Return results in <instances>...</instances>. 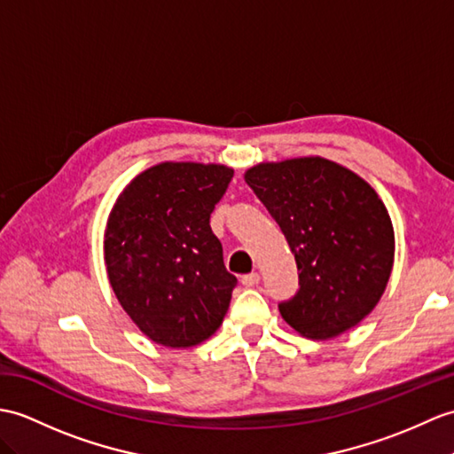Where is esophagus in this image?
<instances>
[{
	"mask_svg": "<svg viewBox=\"0 0 454 454\" xmlns=\"http://www.w3.org/2000/svg\"><path fill=\"white\" fill-rule=\"evenodd\" d=\"M259 280H261V277L257 275V272H249V275H244V277H241V284H244L246 288H253V286H257Z\"/></svg>",
	"mask_w": 454,
	"mask_h": 454,
	"instance_id": "esophagus-1",
	"label": "esophagus"
}]
</instances>
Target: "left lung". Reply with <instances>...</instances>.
<instances>
[{
	"instance_id": "8db88e82",
	"label": "left lung",
	"mask_w": 454,
	"mask_h": 454,
	"mask_svg": "<svg viewBox=\"0 0 454 454\" xmlns=\"http://www.w3.org/2000/svg\"><path fill=\"white\" fill-rule=\"evenodd\" d=\"M246 182L296 257L300 290L278 303L284 321L331 339L370 315L395 261L391 216L373 189L319 156L259 164Z\"/></svg>"
}]
</instances>
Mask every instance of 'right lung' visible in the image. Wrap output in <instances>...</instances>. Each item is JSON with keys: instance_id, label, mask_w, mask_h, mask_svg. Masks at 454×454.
<instances>
[{"instance_id": "add662e5", "label": "right lung", "mask_w": 454, "mask_h": 454, "mask_svg": "<svg viewBox=\"0 0 454 454\" xmlns=\"http://www.w3.org/2000/svg\"><path fill=\"white\" fill-rule=\"evenodd\" d=\"M234 170L164 162L137 176L115 201L104 261L121 308L151 340L187 348L213 334L238 278L224 267L210 213Z\"/></svg>"}]
</instances>
